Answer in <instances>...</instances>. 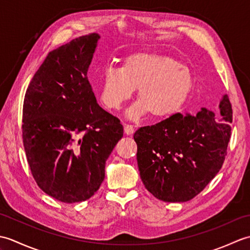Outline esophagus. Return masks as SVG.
<instances>
[{"instance_id":"1","label":"esophagus","mask_w":250,"mask_h":250,"mask_svg":"<svg viewBox=\"0 0 250 250\" xmlns=\"http://www.w3.org/2000/svg\"><path fill=\"white\" fill-rule=\"evenodd\" d=\"M124 130H125V133L126 135H131V134H133V133H134V128H133V125H125V128H124Z\"/></svg>"}]
</instances>
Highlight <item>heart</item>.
<instances>
[{"mask_svg": "<svg viewBox=\"0 0 250 250\" xmlns=\"http://www.w3.org/2000/svg\"><path fill=\"white\" fill-rule=\"evenodd\" d=\"M194 86L189 68L173 58L136 52L121 68L109 67L101 79L100 99L109 109L119 110L137 89L139 101L128 110L131 120L149 114L166 118L182 107Z\"/></svg>", "mask_w": 250, "mask_h": 250, "instance_id": "1", "label": "heart"}]
</instances>
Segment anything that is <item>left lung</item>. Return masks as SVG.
<instances>
[{
  "label": "left lung",
  "instance_id": "8db88e82",
  "mask_svg": "<svg viewBox=\"0 0 250 250\" xmlns=\"http://www.w3.org/2000/svg\"><path fill=\"white\" fill-rule=\"evenodd\" d=\"M219 120L206 108L196 116L175 114L135 132L141 179L153 196L187 202L216 176L231 135L232 108L227 94L219 102Z\"/></svg>",
  "mask_w": 250,
  "mask_h": 250
}]
</instances>
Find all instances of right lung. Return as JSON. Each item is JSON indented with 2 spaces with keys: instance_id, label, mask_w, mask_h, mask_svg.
Returning <instances> with one entry per match:
<instances>
[{
  "instance_id": "obj_1",
  "label": "right lung",
  "mask_w": 250,
  "mask_h": 250,
  "mask_svg": "<svg viewBox=\"0 0 250 250\" xmlns=\"http://www.w3.org/2000/svg\"><path fill=\"white\" fill-rule=\"evenodd\" d=\"M99 40L92 33L50 51L24 97L22 136L32 175L64 203L97 192L105 162L124 136L119 119L98 104L88 81Z\"/></svg>"
}]
</instances>
